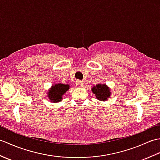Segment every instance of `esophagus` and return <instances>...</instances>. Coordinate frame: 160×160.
Listing matches in <instances>:
<instances>
[{
  "label": "esophagus",
  "instance_id": "esophagus-1",
  "mask_svg": "<svg viewBox=\"0 0 160 160\" xmlns=\"http://www.w3.org/2000/svg\"><path fill=\"white\" fill-rule=\"evenodd\" d=\"M76 84L78 86V87H83L84 85V83L82 82V81L80 80H78L76 82Z\"/></svg>",
  "mask_w": 160,
  "mask_h": 160
}]
</instances>
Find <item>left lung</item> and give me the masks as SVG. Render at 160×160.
Listing matches in <instances>:
<instances>
[{"mask_svg":"<svg viewBox=\"0 0 160 160\" xmlns=\"http://www.w3.org/2000/svg\"><path fill=\"white\" fill-rule=\"evenodd\" d=\"M92 91L94 94H96L97 99L99 100L105 101L107 100L108 98H109L111 92L109 89L107 87L106 84H97L96 87L92 88Z\"/></svg>","mask_w":160,"mask_h":160,"instance_id":"1","label":"left lung"}]
</instances>
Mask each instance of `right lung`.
Masks as SVG:
<instances>
[{"instance_id": "obj_1", "label": "right lung", "mask_w": 160, "mask_h": 160, "mask_svg": "<svg viewBox=\"0 0 160 160\" xmlns=\"http://www.w3.org/2000/svg\"><path fill=\"white\" fill-rule=\"evenodd\" d=\"M69 86L68 84H58L56 85L52 86V89L49 91V98L51 101L54 102H58L62 100V96L63 94L66 92L67 90H69Z\"/></svg>"}]
</instances>
